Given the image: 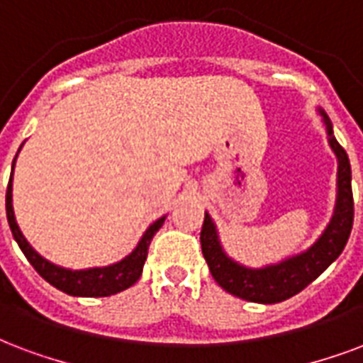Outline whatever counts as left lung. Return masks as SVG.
<instances>
[{
  "instance_id": "1",
  "label": "left lung",
  "mask_w": 363,
  "mask_h": 363,
  "mask_svg": "<svg viewBox=\"0 0 363 363\" xmlns=\"http://www.w3.org/2000/svg\"><path fill=\"white\" fill-rule=\"evenodd\" d=\"M323 114V122H325L329 145L339 159V176H337L339 193H337L333 220L312 249H308L306 252L298 256H293L277 266L249 269L245 266H239L225 256L220 247L216 228H214L211 216L204 214L203 230H201V247H203L204 260L208 264L212 277L216 279L218 285L223 291H228L243 301L275 304V302L287 301L291 296H295L296 293H301L302 289L314 281L318 275L323 274L331 266V262L339 258L348 237H350L354 222L350 162H348L347 151L339 145V141L335 140L333 126L327 118V114Z\"/></svg>"
}]
</instances>
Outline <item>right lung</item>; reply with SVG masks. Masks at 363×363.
Listing matches in <instances>:
<instances>
[{
    "label": "right lung",
    "mask_w": 363,
    "mask_h": 363,
    "mask_svg": "<svg viewBox=\"0 0 363 363\" xmlns=\"http://www.w3.org/2000/svg\"><path fill=\"white\" fill-rule=\"evenodd\" d=\"M16 159V157H15ZM15 166V162H13ZM13 172H11L9 185H7V195H5V208H7V220H9V228L13 231V237L18 243L24 256L28 258V262L34 266L38 274L42 275L43 279L51 283L62 293L72 296H111L116 295L124 289L132 287L133 283L140 279L141 272H143V264L147 260V250L151 245L152 235L160 230V225L164 222V218H160L152 223L151 228L145 231V235L141 237L140 245L135 247L132 255L126 256L122 262L107 266V268H91V269H80V272H72V269L59 268L55 264L48 262L45 258L38 255L36 250L32 249L28 241L18 230L15 222V212H13V204H11V191H13Z\"/></svg>",
    "instance_id": "obj_1"
}]
</instances>
